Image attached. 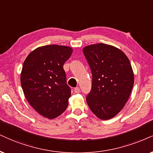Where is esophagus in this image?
<instances>
[{
    "label": "esophagus",
    "instance_id": "obj_1",
    "mask_svg": "<svg viewBox=\"0 0 153 153\" xmlns=\"http://www.w3.org/2000/svg\"><path fill=\"white\" fill-rule=\"evenodd\" d=\"M74 93H76V94H79L80 92V89H79V87H76V88H74Z\"/></svg>",
    "mask_w": 153,
    "mask_h": 153
}]
</instances>
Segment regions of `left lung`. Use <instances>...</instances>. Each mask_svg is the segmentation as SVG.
Listing matches in <instances>:
<instances>
[{
	"label": "left lung",
	"mask_w": 153,
	"mask_h": 153,
	"mask_svg": "<svg viewBox=\"0 0 153 153\" xmlns=\"http://www.w3.org/2000/svg\"><path fill=\"white\" fill-rule=\"evenodd\" d=\"M91 68L92 86L86 101L90 109L101 120H108L122 110L131 95L134 74L124 52L103 43L83 49Z\"/></svg>",
	"instance_id": "8db88e82"
}]
</instances>
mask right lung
Wrapping results in <instances>:
<instances>
[{
  "label": "right lung",
  "mask_w": 153,
  "mask_h": 153,
  "mask_svg": "<svg viewBox=\"0 0 153 153\" xmlns=\"http://www.w3.org/2000/svg\"><path fill=\"white\" fill-rule=\"evenodd\" d=\"M73 50L50 45L39 47L28 54L20 75L25 97L31 106L45 118L53 119L67 108L71 88L63 69Z\"/></svg>",
  "instance_id": "right-lung-1"
}]
</instances>
